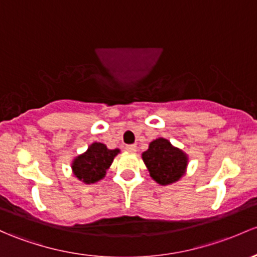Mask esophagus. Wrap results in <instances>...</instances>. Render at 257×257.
I'll list each match as a JSON object with an SVG mask.
<instances>
[{"label": "esophagus", "mask_w": 257, "mask_h": 257, "mask_svg": "<svg viewBox=\"0 0 257 257\" xmlns=\"http://www.w3.org/2000/svg\"><path fill=\"white\" fill-rule=\"evenodd\" d=\"M125 150L129 151V153H136V151H137V145H126Z\"/></svg>", "instance_id": "esophagus-1"}]
</instances>
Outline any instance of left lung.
Segmentation results:
<instances>
[{
	"mask_svg": "<svg viewBox=\"0 0 257 257\" xmlns=\"http://www.w3.org/2000/svg\"><path fill=\"white\" fill-rule=\"evenodd\" d=\"M142 158L151 178L163 186L177 182L186 174L188 165L187 154L165 138L153 140Z\"/></svg>",
	"mask_w": 257,
	"mask_h": 257,
	"instance_id": "left-lung-1",
	"label": "left lung"
}]
</instances>
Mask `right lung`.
Here are the masks:
<instances>
[{
    "label": "right lung",
    "mask_w": 257,
    "mask_h": 257,
    "mask_svg": "<svg viewBox=\"0 0 257 257\" xmlns=\"http://www.w3.org/2000/svg\"><path fill=\"white\" fill-rule=\"evenodd\" d=\"M119 153V149L110 150L106 144L94 142L85 153L74 159L71 164L72 174L86 185L97 182L106 176L107 170Z\"/></svg>",
    "instance_id": "obj_1"
}]
</instances>
